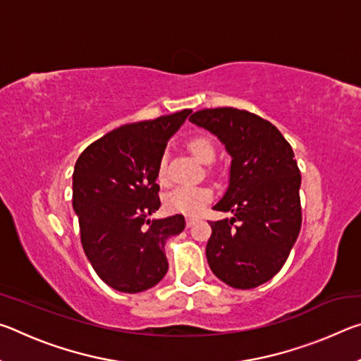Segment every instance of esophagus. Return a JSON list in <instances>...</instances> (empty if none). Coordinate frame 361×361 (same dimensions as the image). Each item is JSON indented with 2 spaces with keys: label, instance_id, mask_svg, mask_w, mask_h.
<instances>
[{
  "label": "esophagus",
  "instance_id": "esophagus-1",
  "mask_svg": "<svg viewBox=\"0 0 361 361\" xmlns=\"http://www.w3.org/2000/svg\"><path fill=\"white\" fill-rule=\"evenodd\" d=\"M195 223V219H192V218H188L186 219V226H188V228H191V226Z\"/></svg>",
  "mask_w": 361,
  "mask_h": 361
}]
</instances>
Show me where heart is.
Here are the masks:
<instances>
[{
	"label": "heart",
	"instance_id": "b5f03b06",
	"mask_svg": "<svg viewBox=\"0 0 361 361\" xmlns=\"http://www.w3.org/2000/svg\"><path fill=\"white\" fill-rule=\"evenodd\" d=\"M188 148L191 154L197 159V161L204 164H210L215 161L216 148L215 143L212 142L209 137L205 135H195L188 142ZM157 181L161 185L167 183V157L162 156L161 161L157 164ZM213 189L207 185L199 186H180L170 191L166 199H164V205H166L167 212L176 213V215L185 216H199L200 213L205 210V207L213 200Z\"/></svg>",
	"mask_w": 361,
	"mask_h": 361
}]
</instances>
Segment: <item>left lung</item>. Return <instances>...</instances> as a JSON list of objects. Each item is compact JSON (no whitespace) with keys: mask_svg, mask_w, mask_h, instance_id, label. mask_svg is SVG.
Returning a JSON list of instances; mask_svg holds the SVG:
<instances>
[{"mask_svg":"<svg viewBox=\"0 0 361 361\" xmlns=\"http://www.w3.org/2000/svg\"><path fill=\"white\" fill-rule=\"evenodd\" d=\"M189 121L221 140L232 157L229 188L213 207L234 216L210 221L207 261L234 288L248 290L283 267L301 231V173L290 143L245 109L207 108Z\"/></svg>","mask_w":361,"mask_h":361,"instance_id":"left-lung-1","label":"left lung"}]
</instances>
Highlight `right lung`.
Wrapping results in <instances>:
<instances>
[{
    "label": "right lung",
    "instance_id": "obj_1",
    "mask_svg": "<svg viewBox=\"0 0 361 361\" xmlns=\"http://www.w3.org/2000/svg\"><path fill=\"white\" fill-rule=\"evenodd\" d=\"M191 109L121 126L95 140L73 172V209L84 253L103 282L124 293L151 288L166 276L164 245L185 216L148 218L161 207L157 164Z\"/></svg>",
    "mask_w": 361,
    "mask_h": 361
}]
</instances>
